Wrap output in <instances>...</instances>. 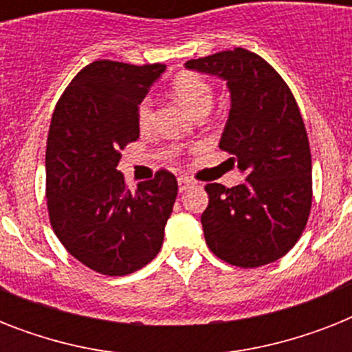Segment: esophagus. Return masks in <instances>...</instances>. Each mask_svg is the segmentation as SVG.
Wrapping results in <instances>:
<instances>
[{
  "label": "esophagus",
  "instance_id": "34e87169",
  "mask_svg": "<svg viewBox=\"0 0 352 352\" xmlns=\"http://www.w3.org/2000/svg\"><path fill=\"white\" fill-rule=\"evenodd\" d=\"M193 186L192 179H188V177H179V190L181 192H186L188 188Z\"/></svg>",
  "mask_w": 352,
  "mask_h": 352
}]
</instances>
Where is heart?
Masks as SVG:
<instances>
[{
	"mask_svg": "<svg viewBox=\"0 0 352 352\" xmlns=\"http://www.w3.org/2000/svg\"><path fill=\"white\" fill-rule=\"evenodd\" d=\"M171 93L177 98V102L186 109L190 115L199 117V115H208L214 104V89L208 80L199 76L195 73H181L171 84ZM138 126L146 129L153 120V109H151V100L144 98L137 109Z\"/></svg>",
	"mask_w": 352,
	"mask_h": 352,
	"instance_id": "heart-1",
	"label": "heart"
}]
</instances>
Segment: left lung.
Returning a JSON list of instances; mask_svg holds the SVG:
<instances>
[{
	"instance_id": "obj_1",
	"label": "left lung",
	"mask_w": 352,
	"mask_h": 352,
	"mask_svg": "<svg viewBox=\"0 0 352 352\" xmlns=\"http://www.w3.org/2000/svg\"><path fill=\"white\" fill-rule=\"evenodd\" d=\"M225 80L230 113L219 148L246 177L234 188L206 184L201 215L215 256L243 268L278 261L300 239L312 204V162L300 107L283 78L246 49L186 62Z\"/></svg>"
}]
</instances>
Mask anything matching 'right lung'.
Here are the masks:
<instances>
[{
  "label": "right lung",
  "instance_id": "add662e5",
  "mask_svg": "<svg viewBox=\"0 0 352 352\" xmlns=\"http://www.w3.org/2000/svg\"><path fill=\"white\" fill-rule=\"evenodd\" d=\"M166 65L98 60L63 91L47 137V208L52 230L85 267L126 276L159 254L177 197L160 170L127 190L120 151L140 135L137 109Z\"/></svg>",
  "mask_w": 352,
  "mask_h": 352
}]
</instances>
